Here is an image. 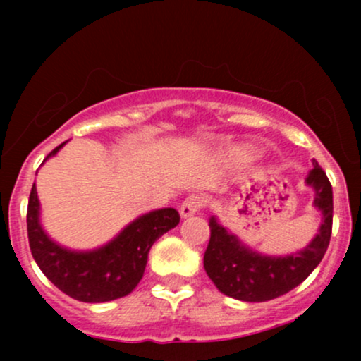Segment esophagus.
<instances>
[{
    "instance_id": "obj_1",
    "label": "esophagus",
    "mask_w": 361,
    "mask_h": 361,
    "mask_svg": "<svg viewBox=\"0 0 361 361\" xmlns=\"http://www.w3.org/2000/svg\"><path fill=\"white\" fill-rule=\"evenodd\" d=\"M205 207V198L202 195H190V197L185 198V202L180 207L181 217H190V215H195L200 212V209Z\"/></svg>"
}]
</instances>
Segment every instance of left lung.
I'll list each match as a JSON object with an SVG mask.
<instances>
[{"instance_id":"left-lung-1","label":"left lung","mask_w":361,"mask_h":361,"mask_svg":"<svg viewBox=\"0 0 361 361\" xmlns=\"http://www.w3.org/2000/svg\"><path fill=\"white\" fill-rule=\"evenodd\" d=\"M305 183L312 186L314 205L322 221L316 238L304 250L290 256H264L250 250L212 217L210 241L204 255V268L224 295L244 302H267L300 285L324 258L333 231V188L326 173L314 161Z\"/></svg>"}]
</instances>
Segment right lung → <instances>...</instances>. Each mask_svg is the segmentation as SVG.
<instances>
[{
  "mask_svg": "<svg viewBox=\"0 0 361 361\" xmlns=\"http://www.w3.org/2000/svg\"><path fill=\"white\" fill-rule=\"evenodd\" d=\"M64 144L49 152L44 161L57 154ZM39 215L40 204L34 183L27 209L32 256L44 275L61 292L88 304H100L128 295L142 279L152 244L180 222V214L171 207L152 210L128 224L105 246L93 251H71L54 243L44 233Z\"/></svg>",
  "mask_w": 361,
  "mask_h": 361,
  "instance_id": "1",
  "label": "right lung"
}]
</instances>
